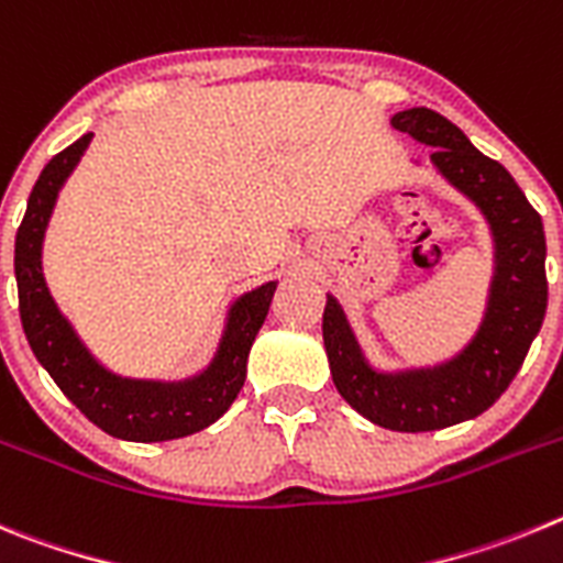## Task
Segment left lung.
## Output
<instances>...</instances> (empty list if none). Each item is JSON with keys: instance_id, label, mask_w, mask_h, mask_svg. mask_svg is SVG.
<instances>
[{"instance_id": "left-lung-1", "label": "left lung", "mask_w": 563, "mask_h": 563, "mask_svg": "<svg viewBox=\"0 0 563 563\" xmlns=\"http://www.w3.org/2000/svg\"><path fill=\"white\" fill-rule=\"evenodd\" d=\"M389 123L432 145L434 168L488 219L496 269L485 319L452 362L407 373L369 367L333 297L322 313V339L333 384L358 415L393 432H432L477 418L519 373L547 311L544 227L514 176L479 154L452 120L420 106L398 111Z\"/></svg>"}]
</instances>
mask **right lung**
<instances>
[{
    "label": "right lung",
    "mask_w": 563,
    "mask_h": 563,
    "mask_svg": "<svg viewBox=\"0 0 563 563\" xmlns=\"http://www.w3.org/2000/svg\"><path fill=\"white\" fill-rule=\"evenodd\" d=\"M89 140L92 134H84L44 165L16 232L13 266H16L24 336L60 393L106 434L136 440V443L187 438L216 423L244 387L246 356L263 319L269 313L277 283H266L244 294L232 306L219 353L201 376L174 384L134 382L100 367L75 336L73 325L60 317L42 275V241L49 212L58 199L60 185L73 174Z\"/></svg>",
    "instance_id": "add662e5"
}]
</instances>
